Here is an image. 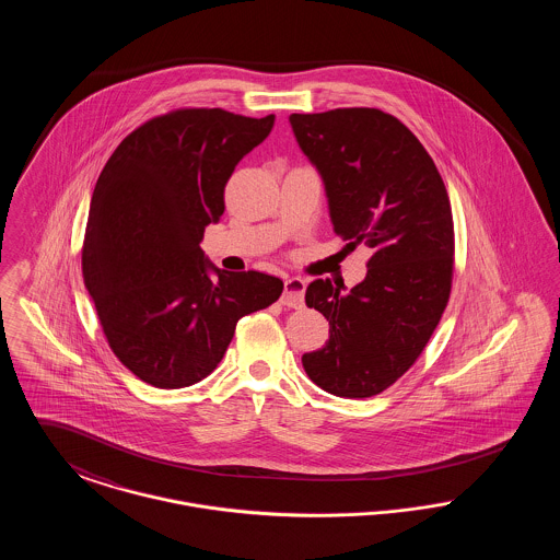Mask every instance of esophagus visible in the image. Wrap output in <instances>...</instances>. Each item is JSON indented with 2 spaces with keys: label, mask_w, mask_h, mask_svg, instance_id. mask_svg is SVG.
Returning a JSON list of instances; mask_svg holds the SVG:
<instances>
[{
  "label": "esophagus",
  "mask_w": 560,
  "mask_h": 560,
  "mask_svg": "<svg viewBox=\"0 0 560 560\" xmlns=\"http://www.w3.org/2000/svg\"><path fill=\"white\" fill-rule=\"evenodd\" d=\"M304 292H306V281L300 277H290L285 279V290L281 295V304L290 306V308H298L304 302Z\"/></svg>",
  "instance_id": "1"
}]
</instances>
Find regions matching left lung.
Returning a JSON list of instances; mask_svg holds the SVG:
<instances>
[{"label":"left lung","mask_w":560,"mask_h":560,"mask_svg":"<svg viewBox=\"0 0 560 560\" xmlns=\"http://www.w3.org/2000/svg\"><path fill=\"white\" fill-rule=\"evenodd\" d=\"M290 124L325 183L334 233L350 249L372 247L368 275L350 292L329 279L306 288L329 340L302 365L325 393L368 399L418 361L450 302V195L422 142L390 113H293Z\"/></svg>","instance_id":"left-lung-1"}]
</instances>
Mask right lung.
<instances>
[{
  "label": "right lung",
  "mask_w": 560,
  "mask_h": 560,
  "mask_svg": "<svg viewBox=\"0 0 560 560\" xmlns=\"http://www.w3.org/2000/svg\"><path fill=\"white\" fill-rule=\"evenodd\" d=\"M272 126L275 115L176 108L128 133L98 176L81 247L83 283L113 354L155 388L208 377L237 320L283 292L267 272L213 268L199 247L224 212L235 165Z\"/></svg>",
  "instance_id": "right-lung-1"
}]
</instances>
